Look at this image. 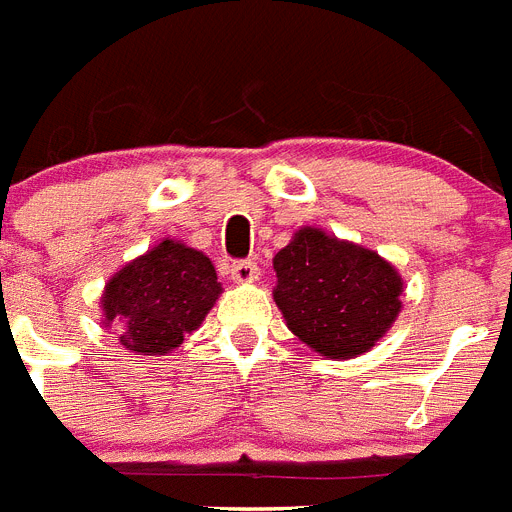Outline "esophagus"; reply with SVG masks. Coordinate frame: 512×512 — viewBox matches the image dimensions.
Segmentation results:
<instances>
[{"label":"esophagus","instance_id":"esophagus-1","mask_svg":"<svg viewBox=\"0 0 512 512\" xmlns=\"http://www.w3.org/2000/svg\"><path fill=\"white\" fill-rule=\"evenodd\" d=\"M229 273L234 283H255L257 275H260V268H257L255 260H237L231 262Z\"/></svg>","mask_w":512,"mask_h":512}]
</instances>
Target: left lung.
<instances>
[{"label":"left lung","instance_id":"1","mask_svg":"<svg viewBox=\"0 0 512 512\" xmlns=\"http://www.w3.org/2000/svg\"><path fill=\"white\" fill-rule=\"evenodd\" d=\"M273 268L288 330L327 358L368 353L402 309L404 283L391 262L314 226L293 234Z\"/></svg>","mask_w":512,"mask_h":512}]
</instances>
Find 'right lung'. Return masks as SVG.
Masks as SVG:
<instances>
[{
    "label": "right lung",
    "instance_id": "obj_1",
    "mask_svg": "<svg viewBox=\"0 0 512 512\" xmlns=\"http://www.w3.org/2000/svg\"><path fill=\"white\" fill-rule=\"evenodd\" d=\"M219 293L213 262L203 252L162 239L110 278L102 293V317L118 327L126 350L164 355L201 327Z\"/></svg>",
    "mask_w": 512,
    "mask_h": 512
}]
</instances>
